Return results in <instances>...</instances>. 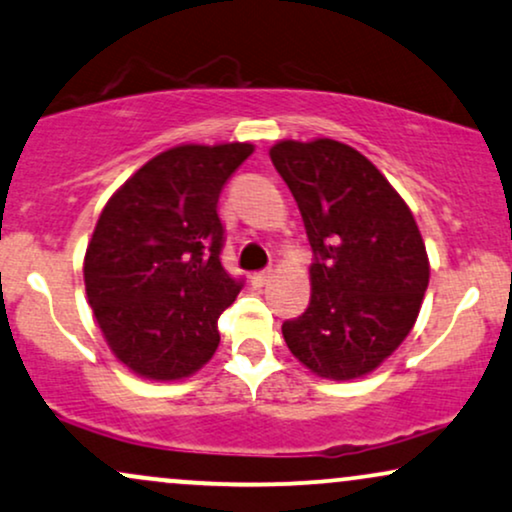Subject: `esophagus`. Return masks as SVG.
Returning a JSON list of instances; mask_svg holds the SVG:
<instances>
[{
	"instance_id": "1",
	"label": "esophagus",
	"mask_w": 512,
	"mask_h": 512,
	"mask_svg": "<svg viewBox=\"0 0 512 512\" xmlns=\"http://www.w3.org/2000/svg\"><path fill=\"white\" fill-rule=\"evenodd\" d=\"M272 272H257V274H252L250 279H252V286L255 288H262V286H267L269 281H272Z\"/></svg>"
}]
</instances>
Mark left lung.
Listing matches in <instances>:
<instances>
[{
    "instance_id": "8db88e82",
    "label": "left lung",
    "mask_w": 512,
    "mask_h": 512,
    "mask_svg": "<svg viewBox=\"0 0 512 512\" xmlns=\"http://www.w3.org/2000/svg\"><path fill=\"white\" fill-rule=\"evenodd\" d=\"M269 157L315 252L310 305L283 322L286 346L322 379L365 377L420 315L429 257L417 221L377 166L346 143L279 140Z\"/></svg>"
}]
</instances>
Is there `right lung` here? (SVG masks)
<instances>
[{
    "label": "right lung",
    "instance_id": "add662e5",
    "mask_svg": "<svg viewBox=\"0 0 512 512\" xmlns=\"http://www.w3.org/2000/svg\"><path fill=\"white\" fill-rule=\"evenodd\" d=\"M250 143H186L140 166L104 205L85 250L92 315L116 360L181 381L219 348V315L240 291L219 260L221 188Z\"/></svg>",
    "mask_w": 512,
    "mask_h": 512
}]
</instances>
